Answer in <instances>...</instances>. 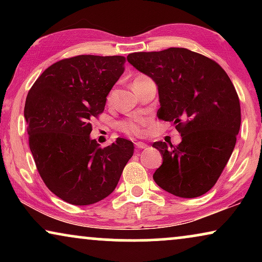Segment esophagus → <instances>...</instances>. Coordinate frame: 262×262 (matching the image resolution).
Masks as SVG:
<instances>
[{
	"label": "esophagus",
	"instance_id": "esophagus-1",
	"mask_svg": "<svg viewBox=\"0 0 262 262\" xmlns=\"http://www.w3.org/2000/svg\"><path fill=\"white\" fill-rule=\"evenodd\" d=\"M135 144H136V148H138V149H145L146 146H148L145 143H143V142H137V143H135Z\"/></svg>",
	"mask_w": 262,
	"mask_h": 262
}]
</instances>
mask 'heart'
I'll list each match as a JSON object with an SVG mask.
<instances>
[{
    "label": "heart",
    "mask_w": 262,
    "mask_h": 262,
    "mask_svg": "<svg viewBox=\"0 0 262 262\" xmlns=\"http://www.w3.org/2000/svg\"><path fill=\"white\" fill-rule=\"evenodd\" d=\"M143 80H145L144 76L136 77V80L134 81V84ZM112 96H113L112 93H111L108 95V101L112 100ZM144 125H145V121L143 120L141 117H131L126 120L121 121L119 124V128L128 136H141L143 132H144Z\"/></svg>",
    "instance_id": "b5f03b06"
}]
</instances>
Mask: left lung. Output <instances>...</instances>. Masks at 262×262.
<instances>
[{
  "mask_svg": "<svg viewBox=\"0 0 262 262\" xmlns=\"http://www.w3.org/2000/svg\"><path fill=\"white\" fill-rule=\"evenodd\" d=\"M127 62L155 82L157 116L173 123L182 138L177 146L154 143L163 157L154 180L181 198L205 194L227 166L241 125L230 78L214 60L182 48L130 53Z\"/></svg>",
  "mask_w": 262,
  "mask_h": 262,
  "instance_id": "1",
  "label": "left lung"
}]
</instances>
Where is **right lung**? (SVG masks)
Instances as JSON below:
<instances>
[{"label": "right lung", "mask_w": 262, "mask_h": 262, "mask_svg": "<svg viewBox=\"0 0 262 262\" xmlns=\"http://www.w3.org/2000/svg\"><path fill=\"white\" fill-rule=\"evenodd\" d=\"M123 56L81 55L49 67L28 92L24 116L42 181L73 205H91L117 187L134 143L117 138L101 148L91 138L93 118L123 75Z\"/></svg>", "instance_id": "right-lung-1"}]
</instances>
